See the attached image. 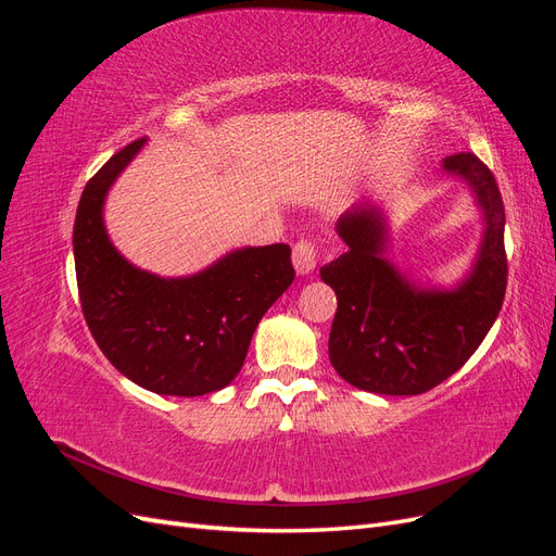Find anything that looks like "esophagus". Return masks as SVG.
<instances>
[{
    "instance_id": "1",
    "label": "esophagus",
    "mask_w": 556,
    "mask_h": 556,
    "mask_svg": "<svg viewBox=\"0 0 556 556\" xmlns=\"http://www.w3.org/2000/svg\"><path fill=\"white\" fill-rule=\"evenodd\" d=\"M292 262L299 276H308L317 266V243L311 239H301L292 250Z\"/></svg>"
}]
</instances>
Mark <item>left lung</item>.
Returning a JSON list of instances; mask_svg holds the SVG:
<instances>
[{"instance_id": "left-lung-1", "label": "left lung", "mask_w": 556, "mask_h": 556, "mask_svg": "<svg viewBox=\"0 0 556 556\" xmlns=\"http://www.w3.org/2000/svg\"><path fill=\"white\" fill-rule=\"evenodd\" d=\"M443 172L468 182L484 215L476 264L454 290L419 288L384 260L387 223L378 206L359 204L336 223L348 250L319 268L339 299L329 359L357 390L429 392L459 371L498 317L508 282L498 185L473 153L445 157Z\"/></svg>"}]
</instances>
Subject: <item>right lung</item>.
Masks as SVG:
<instances>
[{"label":"right lung","mask_w":556,"mask_h":556,"mask_svg":"<svg viewBox=\"0 0 556 556\" xmlns=\"http://www.w3.org/2000/svg\"><path fill=\"white\" fill-rule=\"evenodd\" d=\"M143 143L115 153L80 194L74 223L80 308L99 350L125 378L164 396H201L239 376L262 315L294 280L292 250L241 248L185 278L129 264L106 233L104 201Z\"/></svg>","instance_id":"obj_1"}]
</instances>
